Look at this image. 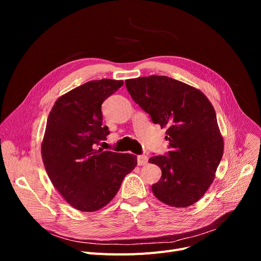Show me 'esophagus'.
<instances>
[{
    "instance_id": "esophagus-1",
    "label": "esophagus",
    "mask_w": 261,
    "mask_h": 261,
    "mask_svg": "<svg viewBox=\"0 0 261 261\" xmlns=\"http://www.w3.org/2000/svg\"><path fill=\"white\" fill-rule=\"evenodd\" d=\"M148 163V156L147 155H139L138 156V164L139 166H144Z\"/></svg>"
}]
</instances>
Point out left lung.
<instances>
[{
	"instance_id": "left-lung-1",
	"label": "left lung",
	"mask_w": 261,
	"mask_h": 261,
	"mask_svg": "<svg viewBox=\"0 0 261 261\" xmlns=\"http://www.w3.org/2000/svg\"><path fill=\"white\" fill-rule=\"evenodd\" d=\"M126 87L153 123L167 128L170 151L149 159L162 170L153 195L172 207L195 204L213 183L223 155L212 102L200 90L167 76L127 79Z\"/></svg>"
}]
</instances>
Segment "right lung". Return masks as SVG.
I'll return each mask as SVG.
<instances>
[{
    "label": "right lung",
    "mask_w": 261,
    "mask_h": 261,
    "mask_svg": "<svg viewBox=\"0 0 261 261\" xmlns=\"http://www.w3.org/2000/svg\"><path fill=\"white\" fill-rule=\"evenodd\" d=\"M122 80H92L56 100L49 112L41 154L54 187L71 206L96 212L111 201L138 164L130 153L96 149L110 133L102 125V102Z\"/></svg>",
    "instance_id": "1"
}]
</instances>
